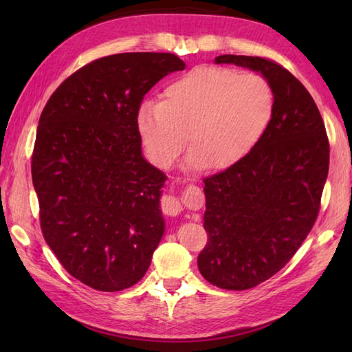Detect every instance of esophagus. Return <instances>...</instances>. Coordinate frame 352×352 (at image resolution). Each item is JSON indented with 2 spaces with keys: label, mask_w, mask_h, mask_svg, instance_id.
<instances>
[{
  "label": "esophagus",
  "mask_w": 352,
  "mask_h": 352,
  "mask_svg": "<svg viewBox=\"0 0 352 352\" xmlns=\"http://www.w3.org/2000/svg\"><path fill=\"white\" fill-rule=\"evenodd\" d=\"M162 208L166 216H170V217H175L183 211L182 201L180 199L175 197V195H166L162 201Z\"/></svg>",
  "instance_id": "34e87169"
}]
</instances>
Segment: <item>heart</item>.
I'll return each mask as SVG.
<instances>
[{
  "label": "heart",
  "instance_id": "b5f03b06",
  "mask_svg": "<svg viewBox=\"0 0 352 352\" xmlns=\"http://www.w3.org/2000/svg\"><path fill=\"white\" fill-rule=\"evenodd\" d=\"M275 94L264 77L225 67H199L164 87L163 99L136 110V132L146 157L169 169L186 146L189 170H226L239 164L269 129Z\"/></svg>",
  "mask_w": 352,
  "mask_h": 352
}]
</instances>
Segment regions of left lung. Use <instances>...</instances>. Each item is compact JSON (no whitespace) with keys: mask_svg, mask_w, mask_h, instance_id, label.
I'll return each mask as SVG.
<instances>
[{"mask_svg":"<svg viewBox=\"0 0 352 352\" xmlns=\"http://www.w3.org/2000/svg\"><path fill=\"white\" fill-rule=\"evenodd\" d=\"M214 63L256 71L275 94L272 122L258 146L239 164L204 180L210 241L199 270L220 289L247 290L281 270L314 226L329 142L312 96L281 65L231 54Z\"/></svg>","mask_w":352,"mask_h":352,"instance_id":"left-lung-1","label":"left lung"}]
</instances>
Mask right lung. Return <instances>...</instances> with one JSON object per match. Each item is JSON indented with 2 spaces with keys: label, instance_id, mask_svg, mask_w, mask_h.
<instances>
[{
  "label": "right lung",
  "instance_id": "obj_1",
  "mask_svg": "<svg viewBox=\"0 0 352 352\" xmlns=\"http://www.w3.org/2000/svg\"><path fill=\"white\" fill-rule=\"evenodd\" d=\"M184 67L166 52L98 58L41 111L32 155L41 231L65 270L88 287H132L164 234L166 175L142 155L135 116L155 83Z\"/></svg>",
  "mask_w": 352,
  "mask_h": 352
}]
</instances>
